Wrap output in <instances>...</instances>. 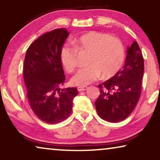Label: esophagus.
<instances>
[{
    "mask_svg": "<svg viewBox=\"0 0 160 160\" xmlns=\"http://www.w3.org/2000/svg\"><path fill=\"white\" fill-rule=\"evenodd\" d=\"M77 89H78V92H82V91L87 90V87H78Z\"/></svg>",
    "mask_w": 160,
    "mask_h": 160,
    "instance_id": "34e87169",
    "label": "esophagus"
}]
</instances>
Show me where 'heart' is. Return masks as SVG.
<instances>
[{
    "mask_svg": "<svg viewBox=\"0 0 160 160\" xmlns=\"http://www.w3.org/2000/svg\"><path fill=\"white\" fill-rule=\"evenodd\" d=\"M73 47L65 44L60 51L62 65L71 73L76 67L77 52L87 53V67L78 70L71 83L78 87L87 86L101 75L111 78L119 71L124 62V48L120 39L98 31H89L73 38Z\"/></svg>",
    "mask_w": 160,
    "mask_h": 160,
    "instance_id": "heart-1",
    "label": "heart"
}]
</instances>
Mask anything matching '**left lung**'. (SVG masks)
I'll use <instances>...</instances> for the list:
<instances>
[{"instance_id": "8db88e82", "label": "left lung", "mask_w": 160, "mask_h": 160, "mask_svg": "<svg viewBox=\"0 0 160 160\" xmlns=\"http://www.w3.org/2000/svg\"><path fill=\"white\" fill-rule=\"evenodd\" d=\"M143 71V55L135 41L127 47L125 63L121 71L98 86L100 94L95 104L101 119L114 123L130 115L141 96Z\"/></svg>"}]
</instances>
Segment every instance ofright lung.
Returning <instances> with one entry per match:
<instances>
[{
    "label": "right lung",
    "instance_id": "right-lung-1",
    "mask_svg": "<svg viewBox=\"0 0 160 160\" xmlns=\"http://www.w3.org/2000/svg\"><path fill=\"white\" fill-rule=\"evenodd\" d=\"M69 36L65 28L43 34L28 48L24 60V81L33 113L43 122L56 124L72 111L77 88H62L65 74L60 51Z\"/></svg>",
    "mask_w": 160,
    "mask_h": 160
}]
</instances>
